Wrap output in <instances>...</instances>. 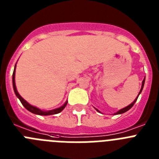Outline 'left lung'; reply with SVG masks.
<instances>
[{"label":"left lung","instance_id":"1","mask_svg":"<svg viewBox=\"0 0 159 159\" xmlns=\"http://www.w3.org/2000/svg\"><path fill=\"white\" fill-rule=\"evenodd\" d=\"M144 83H145V78H144V80H143V83H142V88H141V90H140L139 93V94L141 93V92H142V91H143V86H144ZM139 95H138V97H139ZM138 97H137V98H136L135 99H134V102H132V103H130V104L129 105V106H127V107H126L123 108V109H121V110H119V111H118V112H116V113H115V115H119V114H123V113H124V112L127 111H128V110H130V108H131L132 107L134 106V102H136V100H137ZM96 110H97V109H96ZM97 111H98V110H97Z\"/></svg>","mask_w":159,"mask_h":159}]
</instances>
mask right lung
Returning <instances> with one entry per match:
<instances>
[{"instance_id":"add662e5","label":"right lung","mask_w":159,"mask_h":159,"mask_svg":"<svg viewBox=\"0 0 159 159\" xmlns=\"http://www.w3.org/2000/svg\"><path fill=\"white\" fill-rule=\"evenodd\" d=\"M15 71H16V65H15V67H14V71H13V74H12V85H13V89H14V92L16 94V96L19 98L20 101L21 102V103L23 104V106L25 107L28 111H29L30 112L33 114H36V115H40V116H50V115H55V114H58L60 112L62 111L64 109V107H66L67 105V102H66L62 107H60L57 108V109H54V110H52V111H43L40 110L39 108L36 107H33L32 105H30L29 103H28L25 99L22 98L20 95H19L18 93L17 90L16 88V84H15Z\"/></svg>"}]
</instances>
